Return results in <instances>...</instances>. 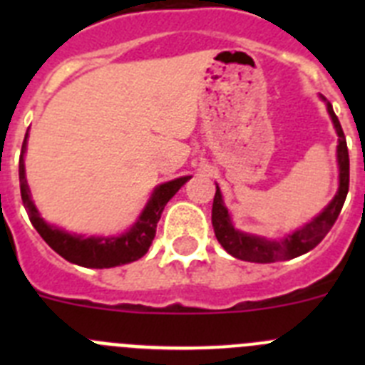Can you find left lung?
Listing matches in <instances>:
<instances>
[{"label": "left lung", "mask_w": 365, "mask_h": 365, "mask_svg": "<svg viewBox=\"0 0 365 365\" xmlns=\"http://www.w3.org/2000/svg\"><path fill=\"white\" fill-rule=\"evenodd\" d=\"M327 111L338 133L336 157L338 168H340V186H338V192L333 201L329 202L327 208L320 215H316L311 222H307L299 230L287 234L283 240H265V237H259V235L245 234V232L234 228L230 214H228L227 206L222 202V195L217 186L215 188L214 206H212V225H214L215 237L228 254H232L237 259L252 261V263H276V261L292 259V257H298L312 250L327 235V232L333 228L334 221H336L341 212V206L346 202L347 192H349V151H347L346 135L341 130L340 120L334 115L333 106L329 102Z\"/></svg>", "instance_id": "1"}]
</instances>
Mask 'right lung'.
Wrapping results in <instances>:
<instances>
[{
	"label": "right lung",
	"instance_id": "add662e5",
	"mask_svg": "<svg viewBox=\"0 0 365 365\" xmlns=\"http://www.w3.org/2000/svg\"><path fill=\"white\" fill-rule=\"evenodd\" d=\"M27 137L25 135L21 155H19V190H21V201H24L25 210L32 227L36 228L38 234L43 237V241L58 252L63 259L71 261L74 265L87 267V269H111V267L125 265L131 261H137L148 252L151 241L157 232V222L164 206L170 199L180 190L190 177H179V179L168 180L164 185L157 186L151 193L146 208L143 210L138 221L128 232L115 237H83V235L69 234L66 230H60L58 227H51L40 217V212L31 199V190H29L27 179H25V164L24 155L27 150Z\"/></svg>",
	"mask_w": 365,
	"mask_h": 365
}]
</instances>
